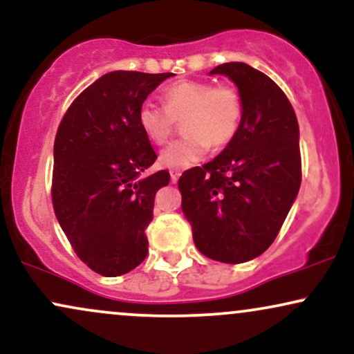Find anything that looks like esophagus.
Returning <instances> with one entry per match:
<instances>
[{
    "label": "esophagus",
    "instance_id": "esophagus-1",
    "mask_svg": "<svg viewBox=\"0 0 354 354\" xmlns=\"http://www.w3.org/2000/svg\"><path fill=\"white\" fill-rule=\"evenodd\" d=\"M171 183H176L178 180H180V176H181V171H178V169H173L171 173Z\"/></svg>",
    "mask_w": 354,
    "mask_h": 354
}]
</instances>
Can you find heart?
<instances>
[{
    "label": "heart",
    "mask_w": 354,
    "mask_h": 354,
    "mask_svg": "<svg viewBox=\"0 0 354 354\" xmlns=\"http://www.w3.org/2000/svg\"><path fill=\"white\" fill-rule=\"evenodd\" d=\"M165 106L146 100L138 109V124L154 145L171 136L176 120L183 121L185 136L169 143L160 154V165L169 169L193 166L209 146H226L236 135L243 104L236 89L214 86L208 81L181 80L163 89Z\"/></svg>",
    "instance_id": "heart-1"
}]
</instances>
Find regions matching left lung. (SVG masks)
<instances>
[{
  "instance_id": "left-lung-1",
  "label": "left lung",
  "mask_w": 354,
  "mask_h": 354,
  "mask_svg": "<svg viewBox=\"0 0 354 354\" xmlns=\"http://www.w3.org/2000/svg\"><path fill=\"white\" fill-rule=\"evenodd\" d=\"M209 75L236 84L241 123L213 161L181 174L178 188L198 250L238 265L271 246L298 196L299 126L286 95L265 73L234 61Z\"/></svg>"
}]
</instances>
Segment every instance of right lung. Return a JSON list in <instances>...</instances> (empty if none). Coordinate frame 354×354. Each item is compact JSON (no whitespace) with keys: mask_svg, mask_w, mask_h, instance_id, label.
<instances>
[{"mask_svg":"<svg viewBox=\"0 0 354 354\" xmlns=\"http://www.w3.org/2000/svg\"><path fill=\"white\" fill-rule=\"evenodd\" d=\"M173 73L111 71L71 103L55 138L53 208L83 263L101 276L135 270L148 254L146 226L168 171L156 161L138 109Z\"/></svg>","mask_w":354,"mask_h":354,"instance_id":"add662e5","label":"right lung"}]
</instances>
